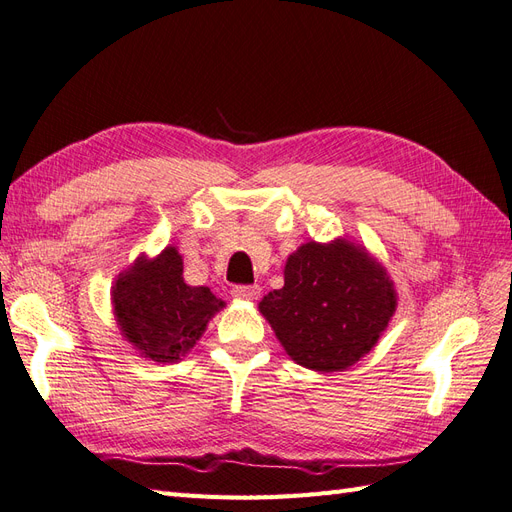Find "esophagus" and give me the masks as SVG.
<instances>
[{"label": "esophagus", "instance_id": "1", "mask_svg": "<svg viewBox=\"0 0 512 512\" xmlns=\"http://www.w3.org/2000/svg\"><path fill=\"white\" fill-rule=\"evenodd\" d=\"M232 297L237 299H245V301H256L260 297V286L256 284H239V286H232Z\"/></svg>", "mask_w": 512, "mask_h": 512}]
</instances>
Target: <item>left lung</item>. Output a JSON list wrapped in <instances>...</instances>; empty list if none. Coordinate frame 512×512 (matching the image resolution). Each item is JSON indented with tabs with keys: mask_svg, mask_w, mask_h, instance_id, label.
I'll use <instances>...</instances> for the list:
<instances>
[{
	"mask_svg": "<svg viewBox=\"0 0 512 512\" xmlns=\"http://www.w3.org/2000/svg\"><path fill=\"white\" fill-rule=\"evenodd\" d=\"M395 305L386 271L363 247L337 239L301 245L286 262L284 288L258 307L292 361L342 371L378 342Z\"/></svg>",
	"mask_w": 512,
	"mask_h": 512,
	"instance_id": "1",
	"label": "left lung"
}]
</instances>
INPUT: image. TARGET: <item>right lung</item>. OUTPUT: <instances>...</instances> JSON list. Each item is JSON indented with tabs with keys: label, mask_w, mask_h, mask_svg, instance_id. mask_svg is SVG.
<instances>
[{
	"label": "right lung",
	"mask_w": 512,
	"mask_h": 512,
	"mask_svg": "<svg viewBox=\"0 0 512 512\" xmlns=\"http://www.w3.org/2000/svg\"><path fill=\"white\" fill-rule=\"evenodd\" d=\"M115 316L123 335L147 359L175 363L190 352L224 301L205 286L183 282L175 247L153 260H138L113 286Z\"/></svg>",
	"instance_id": "right-lung-1"
}]
</instances>
